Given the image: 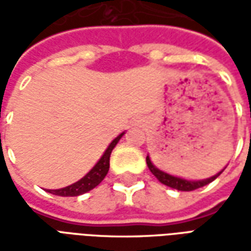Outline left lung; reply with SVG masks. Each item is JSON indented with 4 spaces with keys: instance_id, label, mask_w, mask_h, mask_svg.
<instances>
[{
    "instance_id": "left-lung-1",
    "label": "left lung",
    "mask_w": 251,
    "mask_h": 251,
    "mask_svg": "<svg viewBox=\"0 0 251 251\" xmlns=\"http://www.w3.org/2000/svg\"><path fill=\"white\" fill-rule=\"evenodd\" d=\"M147 164H148V168L151 169V172H152L160 183H163L164 185H167V187H171V188L177 189V191H194V189L201 188V187H204V185L210 184L211 181H214V180L219 176V175L225 171V168L219 171L218 174L214 175V176H211L208 179H203V180H187L183 179V177H179V176H174V175H169L167 172H164L161 169H158L154 164L152 163V160L149 156H147Z\"/></svg>"
}]
</instances>
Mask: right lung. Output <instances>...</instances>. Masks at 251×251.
<instances>
[{"label": "right lung", "instance_id": "add662e5", "mask_svg": "<svg viewBox=\"0 0 251 251\" xmlns=\"http://www.w3.org/2000/svg\"><path fill=\"white\" fill-rule=\"evenodd\" d=\"M124 134H125V131H122L121 134H118L113 141L110 142V145L107 147V149L104 151V153L102 154V157L99 158L98 163L95 164L93 168L90 169L87 174L83 176L82 179L77 180L76 183H74V184L67 185L64 188L47 189V192L57 195V196H79V195L86 194L88 191H91L93 188H95V187L104 179V176L107 175V172H109L110 154H111L113 149H114L115 145L118 144V141L122 138Z\"/></svg>", "mask_w": 251, "mask_h": 251}]
</instances>
